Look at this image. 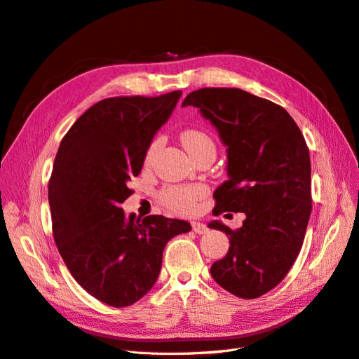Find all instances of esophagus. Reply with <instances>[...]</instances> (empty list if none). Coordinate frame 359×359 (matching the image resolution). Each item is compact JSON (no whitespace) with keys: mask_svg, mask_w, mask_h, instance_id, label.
<instances>
[{"mask_svg":"<svg viewBox=\"0 0 359 359\" xmlns=\"http://www.w3.org/2000/svg\"><path fill=\"white\" fill-rule=\"evenodd\" d=\"M191 229L196 232L198 235H203L208 232V227H206L203 223H199V222H193L191 223Z\"/></svg>","mask_w":359,"mask_h":359,"instance_id":"1","label":"esophagus"}]
</instances>
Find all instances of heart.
Here are the masks:
<instances>
[{"mask_svg": "<svg viewBox=\"0 0 359 359\" xmlns=\"http://www.w3.org/2000/svg\"><path fill=\"white\" fill-rule=\"evenodd\" d=\"M181 142L186 147V149L193 158L205 153V151H214L215 153V144L212 137L199 128L184 130L181 133ZM160 145V137L154 139L153 142L148 145L145 153L147 165L153 161ZM206 193H208V190L203 186H166L158 191L157 199L166 210L180 215H189L196 211L199 201L206 196Z\"/></svg>", "mask_w": 359, "mask_h": 359, "instance_id": "1", "label": "heart"}]
</instances>
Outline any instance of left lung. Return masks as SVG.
Masks as SVG:
<instances>
[{"instance_id": "left-lung-1", "label": "left lung", "mask_w": 359, "mask_h": 359, "mask_svg": "<svg viewBox=\"0 0 359 359\" xmlns=\"http://www.w3.org/2000/svg\"><path fill=\"white\" fill-rule=\"evenodd\" d=\"M199 107L227 147L229 180L214 191V215L244 212L240 229L222 222L229 250L211 266L223 289L245 299L262 297L286 277L306 236L311 212L310 154L283 107L240 88H201L182 107Z\"/></svg>"}]
</instances>
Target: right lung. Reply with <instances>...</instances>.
I'll list each match as a JSON object with an SVG mask.
<instances>
[{
	"label": "right lung",
	"mask_w": 359,
	"mask_h": 359,
	"mask_svg": "<svg viewBox=\"0 0 359 359\" xmlns=\"http://www.w3.org/2000/svg\"><path fill=\"white\" fill-rule=\"evenodd\" d=\"M111 97L83 112L62 137L49 180L53 240L70 274L91 297L127 307L154 286L170 238L189 222L119 208L127 182L181 97Z\"/></svg>",
	"instance_id": "add662e5"
}]
</instances>
